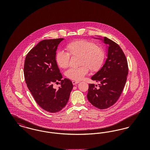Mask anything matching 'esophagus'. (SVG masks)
Masks as SVG:
<instances>
[{"label": "esophagus", "mask_w": 150, "mask_h": 150, "mask_svg": "<svg viewBox=\"0 0 150 150\" xmlns=\"http://www.w3.org/2000/svg\"><path fill=\"white\" fill-rule=\"evenodd\" d=\"M72 84H73V85H76L77 84H78L79 82L77 81H72Z\"/></svg>", "instance_id": "34e87169"}]
</instances>
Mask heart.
Wrapping results in <instances>:
<instances>
[{
  "instance_id": "obj_1",
  "label": "heart",
  "mask_w": 150,
  "mask_h": 150,
  "mask_svg": "<svg viewBox=\"0 0 150 150\" xmlns=\"http://www.w3.org/2000/svg\"><path fill=\"white\" fill-rule=\"evenodd\" d=\"M65 48L67 51H57L56 61L59 67L66 69L69 66L70 55L78 56V68H71L66 72V76L70 79L78 81L83 78L89 71H96L100 69L105 58L104 50L91 41L80 39L66 44Z\"/></svg>"
}]
</instances>
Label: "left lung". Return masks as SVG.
Here are the masks:
<instances>
[{"label":"left lung","mask_w":150,"mask_h":150,"mask_svg":"<svg viewBox=\"0 0 150 150\" xmlns=\"http://www.w3.org/2000/svg\"><path fill=\"white\" fill-rule=\"evenodd\" d=\"M100 39L107 45V59L102 68L91 77L100 82L98 87L89 84L87 98L98 108L106 109L115 104L119 98L127 81L128 74V62L120 46L106 37Z\"/></svg>","instance_id":"8db88e82"}]
</instances>
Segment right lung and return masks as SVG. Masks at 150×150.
I'll return each instance as SVG.
<instances>
[{
	"label": "right lung",
	"instance_id": "add662e5",
	"mask_svg": "<svg viewBox=\"0 0 150 150\" xmlns=\"http://www.w3.org/2000/svg\"><path fill=\"white\" fill-rule=\"evenodd\" d=\"M64 39L43 40L28 53L24 64V76L30 92L38 105L52 113L66 105L73 88L71 81L62 79L56 61L58 44ZM61 81L58 90L53 83Z\"/></svg>",
	"mask_w": 150,
	"mask_h": 150
}]
</instances>
